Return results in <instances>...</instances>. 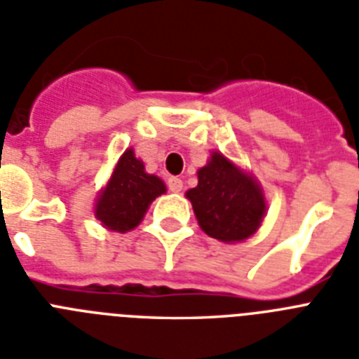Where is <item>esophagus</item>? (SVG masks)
Instances as JSON below:
<instances>
[{"label": "esophagus", "mask_w": 359, "mask_h": 359, "mask_svg": "<svg viewBox=\"0 0 359 359\" xmlns=\"http://www.w3.org/2000/svg\"><path fill=\"white\" fill-rule=\"evenodd\" d=\"M168 188H170L171 191H175V194H179V191H182V188H184V182H182L179 177H171V179H168Z\"/></svg>", "instance_id": "1"}]
</instances>
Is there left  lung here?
Segmentation results:
<instances>
[{"instance_id": "1", "label": "left lung", "mask_w": 359, "mask_h": 359, "mask_svg": "<svg viewBox=\"0 0 359 359\" xmlns=\"http://www.w3.org/2000/svg\"><path fill=\"white\" fill-rule=\"evenodd\" d=\"M197 180L186 197L205 234L223 243H240L258 232L267 214V201L255 175L221 151H210Z\"/></svg>"}]
</instances>
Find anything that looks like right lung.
Returning <instances> with one entry per match:
<instances>
[{
    "mask_svg": "<svg viewBox=\"0 0 359 359\" xmlns=\"http://www.w3.org/2000/svg\"><path fill=\"white\" fill-rule=\"evenodd\" d=\"M164 180L145 171L133 147L125 149L114 165L110 179L95 197L94 215L107 230L130 232L142 223L158 195L165 194Z\"/></svg>",
    "mask_w": 359,
    "mask_h": 359,
    "instance_id": "obj_1",
    "label": "right lung"
}]
</instances>
